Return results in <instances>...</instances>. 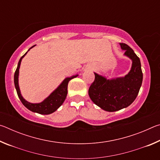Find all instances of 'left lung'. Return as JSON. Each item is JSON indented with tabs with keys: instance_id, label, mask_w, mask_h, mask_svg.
Listing matches in <instances>:
<instances>
[{
	"instance_id": "left-lung-1",
	"label": "left lung",
	"mask_w": 160,
	"mask_h": 160,
	"mask_svg": "<svg viewBox=\"0 0 160 160\" xmlns=\"http://www.w3.org/2000/svg\"><path fill=\"white\" fill-rule=\"evenodd\" d=\"M123 55L130 58V71L123 77L108 79L94 72L95 79L88 90L90 99L97 106L106 112H113L130 106L138 94L142 82L140 58L133 50L123 43H119Z\"/></svg>"
}]
</instances>
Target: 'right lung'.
Instances as JSON below:
<instances>
[{
	"instance_id": "right-lung-1",
	"label": "right lung",
	"mask_w": 160,
	"mask_h": 160,
	"mask_svg": "<svg viewBox=\"0 0 160 160\" xmlns=\"http://www.w3.org/2000/svg\"><path fill=\"white\" fill-rule=\"evenodd\" d=\"M34 47H35V45L29 48V49L22 56L20 61L18 62L17 69H16L14 75L15 87L16 91H17L18 97L20 98V101L27 109H28L32 112L39 113V114H51V113L56 112V111L63 104V103L64 102L65 99H66L68 94V85L69 81L70 80L73 79L74 78L78 77V74L65 78V79L62 81V82L60 85H59L57 88H56L55 90L47 97V98H45L43 100L42 102L31 103L28 102L27 100L24 99V97L21 94L20 86H19V72H20V68L22 60V58L25 57L28 51Z\"/></svg>"
}]
</instances>
